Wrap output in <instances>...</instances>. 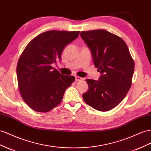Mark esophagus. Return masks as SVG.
Masks as SVG:
<instances>
[{
	"instance_id": "esophagus-1",
	"label": "esophagus",
	"mask_w": 151,
	"mask_h": 151,
	"mask_svg": "<svg viewBox=\"0 0 151 151\" xmlns=\"http://www.w3.org/2000/svg\"><path fill=\"white\" fill-rule=\"evenodd\" d=\"M75 80H76V81H81L83 80V78H81V77H78V76H76L75 77Z\"/></svg>"
}]
</instances>
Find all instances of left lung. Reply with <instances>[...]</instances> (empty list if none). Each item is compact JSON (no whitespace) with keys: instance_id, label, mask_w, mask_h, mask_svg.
Segmentation results:
<instances>
[{"instance_id":"1","label":"left lung","mask_w":151,"mask_h":151,"mask_svg":"<svg viewBox=\"0 0 151 151\" xmlns=\"http://www.w3.org/2000/svg\"><path fill=\"white\" fill-rule=\"evenodd\" d=\"M80 35L101 74L99 81L86 79L89 89L83 99L97 111H110L124 99L131 87L135 67L132 57L124 40L108 31H82Z\"/></svg>"}]
</instances>
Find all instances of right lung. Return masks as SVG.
Listing matches in <instances>:
<instances>
[{"instance_id": "right-lung-1", "label": "right lung", "mask_w": 151, "mask_h": 151, "mask_svg": "<svg viewBox=\"0 0 151 151\" xmlns=\"http://www.w3.org/2000/svg\"><path fill=\"white\" fill-rule=\"evenodd\" d=\"M79 31H47L28 44L16 68L22 99L34 111L47 112L60 104L66 89L75 80L51 66L60 61L67 44L74 40Z\"/></svg>"}]
</instances>
